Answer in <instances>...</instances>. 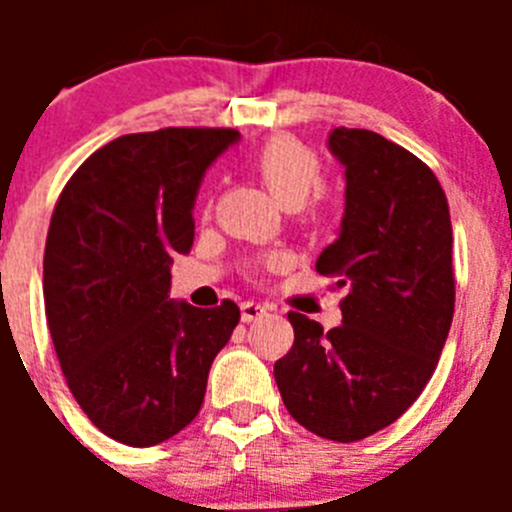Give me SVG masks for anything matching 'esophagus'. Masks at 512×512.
Wrapping results in <instances>:
<instances>
[{"mask_svg": "<svg viewBox=\"0 0 512 512\" xmlns=\"http://www.w3.org/2000/svg\"><path fill=\"white\" fill-rule=\"evenodd\" d=\"M264 315H266V305H261V302H253V300L241 302V318L246 320V323L264 318Z\"/></svg>", "mask_w": 512, "mask_h": 512, "instance_id": "1", "label": "esophagus"}]
</instances>
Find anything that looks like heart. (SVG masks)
I'll use <instances>...</instances> for the list:
<instances>
[{"label":"heart","mask_w":512,"mask_h":512,"mask_svg":"<svg viewBox=\"0 0 512 512\" xmlns=\"http://www.w3.org/2000/svg\"><path fill=\"white\" fill-rule=\"evenodd\" d=\"M253 166L284 207L305 205L320 184V158L292 135L266 140L253 156Z\"/></svg>","instance_id":"1"}]
</instances>
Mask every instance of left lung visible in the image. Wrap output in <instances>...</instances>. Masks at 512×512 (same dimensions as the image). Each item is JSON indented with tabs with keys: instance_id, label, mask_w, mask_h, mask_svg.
<instances>
[{
	"instance_id": "obj_1",
	"label": "left lung",
	"mask_w": 512,
	"mask_h": 512,
	"mask_svg": "<svg viewBox=\"0 0 512 512\" xmlns=\"http://www.w3.org/2000/svg\"><path fill=\"white\" fill-rule=\"evenodd\" d=\"M346 207L315 269L346 289L343 320L289 312L295 343L274 364L289 415L338 443L395 423L418 400L454 318L449 202L436 174L372 130L333 128Z\"/></svg>"
}]
</instances>
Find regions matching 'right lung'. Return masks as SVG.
Segmentation results:
<instances>
[{
    "instance_id": "1",
    "label": "right lung",
    "mask_w": 512,
    "mask_h": 512,
    "mask_svg": "<svg viewBox=\"0 0 512 512\" xmlns=\"http://www.w3.org/2000/svg\"><path fill=\"white\" fill-rule=\"evenodd\" d=\"M238 130L164 128L115 138L63 187L43 259L45 318L63 377L104 436L146 449L187 428L241 310L171 292L194 241L207 169Z\"/></svg>"
}]
</instances>
